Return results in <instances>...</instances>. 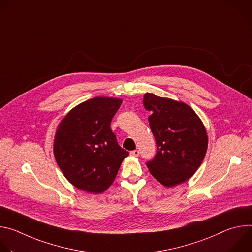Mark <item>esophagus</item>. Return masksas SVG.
<instances>
[{"label":"esophagus","mask_w":252,"mask_h":252,"mask_svg":"<svg viewBox=\"0 0 252 252\" xmlns=\"http://www.w3.org/2000/svg\"><path fill=\"white\" fill-rule=\"evenodd\" d=\"M129 154H130V156H131V157H138L139 152H138L137 150H134V151H131Z\"/></svg>","instance_id":"obj_1"}]
</instances>
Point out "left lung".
<instances>
[{
  "mask_svg": "<svg viewBox=\"0 0 252 252\" xmlns=\"http://www.w3.org/2000/svg\"><path fill=\"white\" fill-rule=\"evenodd\" d=\"M157 154L147 162L152 175L164 187L187 182L200 166L207 150L206 130L190 106L154 94L143 95Z\"/></svg>",
  "mask_w": 252,
  "mask_h": 252,
  "instance_id": "8db88e82",
  "label": "left lung"
}]
</instances>
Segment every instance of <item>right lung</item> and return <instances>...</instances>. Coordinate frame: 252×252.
Instances as JSON below:
<instances>
[{"instance_id":"1","label":"right lung","mask_w":252,"mask_h":252,"mask_svg":"<svg viewBox=\"0 0 252 252\" xmlns=\"http://www.w3.org/2000/svg\"><path fill=\"white\" fill-rule=\"evenodd\" d=\"M123 100L96 96L71 110L56 133V160L76 188L100 193L113 184L128 152L121 148L111 123Z\"/></svg>"}]
</instances>
